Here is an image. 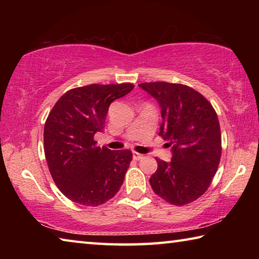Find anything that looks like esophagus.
<instances>
[{"label": "esophagus", "instance_id": "esophagus-1", "mask_svg": "<svg viewBox=\"0 0 259 259\" xmlns=\"http://www.w3.org/2000/svg\"><path fill=\"white\" fill-rule=\"evenodd\" d=\"M133 157H134V160H136V161H139V160H142V159H143L144 155H143V154H139V153H136V152H134V153H133Z\"/></svg>", "mask_w": 259, "mask_h": 259}]
</instances>
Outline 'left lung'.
Wrapping results in <instances>:
<instances>
[{
	"label": "left lung",
	"mask_w": 259,
	"mask_h": 259,
	"mask_svg": "<svg viewBox=\"0 0 259 259\" xmlns=\"http://www.w3.org/2000/svg\"><path fill=\"white\" fill-rule=\"evenodd\" d=\"M161 108L159 135L169 140L171 161L156 159L150 184L157 195L175 205L187 204L208 190L222 154L217 114L207 99L177 83L138 84Z\"/></svg>",
	"instance_id": "8db88e82"
}]
</instances>
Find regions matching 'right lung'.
<instances>
[{
	"instance_id": "right-lung-1",
	"label": "right lung",
	"mask_w": 259,
	"mask_h": 259,
	"mask_svg": "<svg viewBox=\"0 0 259 259\" xmlns=\"http://www.w3.org/2000/svg\"><path fill=\"white\" fill-rule=\"evenodd\" d=\"M134 89L131 83L90 84L59 98L45 125V153L56 185L73 202L96 207L112 199L133 160L129 150L96 146L113 100Z\"/></svg>"
}]
</instances>
